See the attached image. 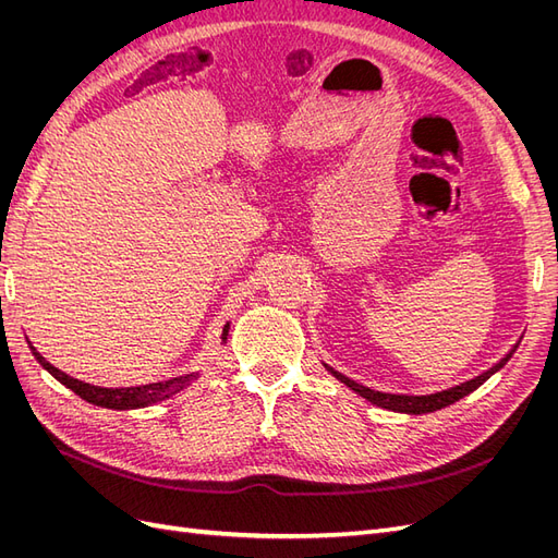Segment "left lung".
Masks as SVG:
<instances>
[{"label":"left lung","instance_id":"left-lung-1","mask_svg":"<svg viewBox=\"0 0 558 558\" xmlns=\"http://www.w3.org/2000/svg\"><path fill=\"white\" fill-rule=\"evenodd\" d=\"M514 349H517V347H512V351L508 353V356L500 359L494 367H488L486 373H482L480 377L470 379V381H463V384H459V386H451V388H447V391L430 393V396H398V393H381V391H373V388L361 386V384H356L353 379H349V377L340 375V373H337V369H332V367H328V365H326V367H328L330 373H332L337 379H340L342 384H347V386L351 388V391H356L359 396H363L365 400H369L373 404H379V408H384V410L404 412V414H426V412L442 410V408H447V404H453L456 400H461L463 396H468V393L475 391L477 386H482L488 377H492L494 373H498V369L512 359Z\"/></svg>","mask_w":558,"mask_h":558}]
</instances>
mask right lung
Wrapping results in <instances>:
<instances>
[{
  "label": "right lung",
  "mask_w": 558,
  "mask_h": 558,
  "mask_svg": "<svg viewBox=\"0 0 558 558\" xmlns=\"http://www.w3.org/2000/svg\"><path fill=\"white\" fill-rule=\"evenodd\" d=\"M228 337V326L223 328V340ZM32 353H35L37 361L53 375L60 384H64L66 388H72L76 396H81L86 402L99 404V408H109V410H137V408H146V404L160 402L165 398H170L174 393H179L183 386H189L197 375H185V377H174L167 381H156V384H144V386H130V388H102V386H93L86 381H78L70 375L60 373L58 367L50 365L41 353L32 347Z\"/></svg>",
  "instance_id": "add662e5"
}]
</instances>
